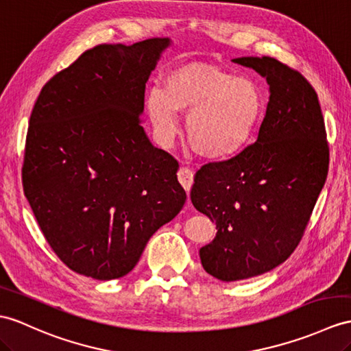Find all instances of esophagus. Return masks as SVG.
<instances>
[{"instance_id":"34e87169","label":"esophagus","mask_w":351,"mask_h":351,"mask_svg":"<svg viewBox=\"0 0 351 351\" xmlns=\"http://www.w3.org/2000/svg\"><path fill=\"white\" fill-rule=\"evenodd\" d=\"M177 177H178V182H180V184L184 187V191L189 193L191 187L193 184V171L189 168H180L177 173Z\"/></svg>"}]
</instances>
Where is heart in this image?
I'll list each match as a JSON object with an SVG mask.
<instances>
[{"label": "heart", "mask_w": 351, "mask_h": 351, "mask_svg": "<svg viewBox=\"0 0 351 351\" xmlns=\"http://www.w3.org/2000/svg\"><path fill=\"white\" fill-rule=\"evenodd\" d=\"M144 104L165 143L178 131L177 111L189 113L186 132L191 147L204 158L219 159L234 155L250 141L263 98L249 79L215 65L189 62L167 74L165 89H149Z\"/></svg>", "instance_id": "obj_1"}]
</instances>
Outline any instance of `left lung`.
Returning a JSON list of instances; mask_svg holds the SVG:
<instances>
[{
    "mask_svg": "<svg viewBox=\"0 0 351 351\" xmlns=\"http://www.w3.org/2000/svg\"><path fill=\"white\" fill-rule=\"evenodd\" d=\"M232 61L267 79L269 101L258 140L195 174L193 207L217 229L199 258L220 281L261 276L293 253L329 168L322 108L308 80L276 58Z\"/></svg>",
    "mask_w": 351,
    "mask_h": 351,
    "instance_id": "left-lung-1",
    "label": "left lung"
}]
</instances>
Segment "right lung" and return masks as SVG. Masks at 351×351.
Returning a JSON list of instances; mask_svg holds the SVG:
<instances>
[{"label":"right lung","instance_id":"add662e5","mask_svg":"<svg viewBox=\"0 0 351 351\" xmlns=\"http://www.w3.org/2000/svg\"><path fill=\"white\" fill-rule=\"evenodd\" d=\"M169 38L99 45L53 75L32 108L22 183L43 235L77 274L126 276L186 202L178 162L143 128Z\"/></svg>","mask_w":351,"mask_h":351}]
</instances>
